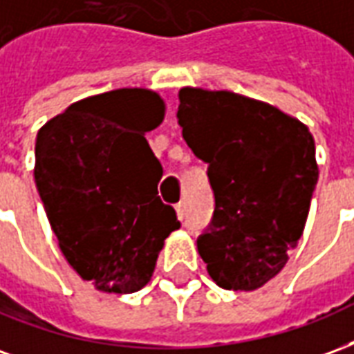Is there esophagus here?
Masks as SVG:
<instances>
[{
    "label": "esophagus",
    "mask_w": 354,
    "mask_h": 354,
    "mask_svg": "<svg viewBox=\"0 0 354 354\" xmlns=\"http://www.w3.org/2000/svg\"><path fill=\"white\" fill-rule=\"evenodd\" d=\"M176 214H178V220H184L185 218V203H178Z\"/></svg>",
    "instance_id": "1"
}]
</instances>
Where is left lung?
<instances>
[{
  "instance_id": "obj_1",
  "label": "left lung",
  "mask_w": 354,
  "mask_h": 354,
  "mask_svg": "<svg viewBox=\"0 0 354 354\" xmlns=\"http://www.w3.org/2000/svg\"><path fill=\"white\" fill-rule=\"evenodd\" d=\"M178 124L208 165L214 216L197 239L212 281L256 290L288 261L319 180L315 140L301 121L230 91L184 87Z\"/></svg>"
}]
</instances>
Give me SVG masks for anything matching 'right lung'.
<instances>
[{"mask_svg":"<svg viewBox=\"0 0 354 354\" xmlns=\"http://www.w3.org/2000/svg\"><path fill=\"white\" fill-rule=\"evenodd\" d=\"M162 117L157 93L117 88L68 106L37 132L34 178L50 227L68 263L100 292L144 288L180 227L157 197L162 167L144 136Z\"/></svg>","mask_w":354,"mask_h":354,"instance_id":"add662e5","label":"right lung"}]
</instances>
